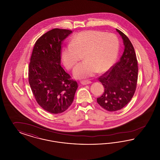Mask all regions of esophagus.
I'll return each mask as SVG.
<instances>
[{
  "mask_svg": "<svg viewBox=\"0 0 160 160\" xmlns=\"http://www.w3.org/2000/svg\"><path fill=\"white\" fill-rule=\"evenodd\" d=\"M81 84L83 85H86V84H89L91 83L92 82L91 81H88V80H84V81H82Z\"/></svg>",
  "mask_w": 160,
  "mask_h": 160,
  "instance_id": "obj_1",
  "label": "esophagus"
}]
</instances>
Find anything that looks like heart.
<instances>
[{"label":"heart","mask_w":160,"mask_h":160,"mask_svg":"<svg viewBox=\"0 0 160 160\" xmlns=\"http://www.w3.org/2000/svg\"><path fill=\"white\" fill-rule=\"evenodd\" d=\"M119 49V39L113 33L82 31L63 48L61 58L65 67L71 69L83 54L85 61L74 68L73 75L78 79L86 78L93 76L98 71L103 72L110 68L117 59Z\"/></svg>","instance_id":"b5f03b06"}]
</instances>
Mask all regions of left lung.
<instances>
[{"mask_svg":"<svg viewBox=\"0 0 160 160\" xmlns=\"http://www.w3.org/2000/svg\"><path fill=\"white\" fill-rule=\"evenodd\" d=\"M116 30L123 39L124 52L120 61L98 78L104 88V92L97 98V102L109 112L121 110L129 102L136 91L138 78L134 47L123 32Z\"/></svg>","mask_w":160,"mask_h":160,"instance_id":"1","label":"left lung"}]
</instances>
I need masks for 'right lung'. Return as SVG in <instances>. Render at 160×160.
Masks as SVG:
<instances>
[{
	"mask_svg": "<svg viewBox=\"0 0 160 160\" xmlns=\"http://www.w3.org/2000/svg\"><path fill=\"white\" fill-rule=\"evenodd\" d=\"M53 29L35 44L29 66V82L38 104L46 111L61 113L73 102L78 88L76 81L61 66L62 42L72 33Z\"/></svg>",
	"mask_w": 160,
	"mask_h": 160,
	"instance_id": "1",
	"label": "right lung"
}]
</instances>
